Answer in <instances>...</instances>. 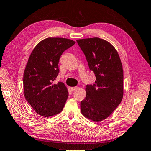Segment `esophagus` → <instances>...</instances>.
<instances>
[{
	"instance_id": "obj_1",
	"label": "esophagus",
	"mask_w": 151,
	"mask_h": 151,
	"mask_svg": "<svg viewBox=\"0 0 151 151\" xmlns=\"http://www.w3.org/2000/svg\"><path fill=\"white\" fill-rule=\"evenodd\" d=\"M78 89V86H74V87H70V90H72V91H75Z\"/></svg>"
}]
</instances>
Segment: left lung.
<instances>
[{
  "mask_svg": "<svg viewBox=\"0 0 151 151\" xmlns=\"http://www.w3.org/2000/svg\"><path fill=\"white\" fill-rule=\"evenodd\" d=\"M96 76L95 84L87 85L86 96L81 101L83 115L97 122L108 118L123 96V71L114 47L98 37L77 40Z\"/></svg>",
  "mask_w": 151,
  "mask_h": 151,
  "instance_id": "obj_1",
  "label": "left lung"
}]
</instances>
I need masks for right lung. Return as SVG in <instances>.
Returning <instances> with one entry per match:
<instances>
[{
	"mask_svg": "<svg viewBox=\"0 0 151 151\" xmlns=\"http://www.w3.org/2000/svg\"><path fill=\"white\" fill-rule=\"evenodd\" d=\"M75 43L68 39L49 37L38 43L29 55L23 86L26 101L38 114L50 117L63 110L68 90L63 83L53 81L59 72L61 55Z\"/></svg>",
	"mask_w": 151,
	"mask_h": 151,
	"instance_id": "add662e5",
	"label": "right lung"
}]
</instances>
